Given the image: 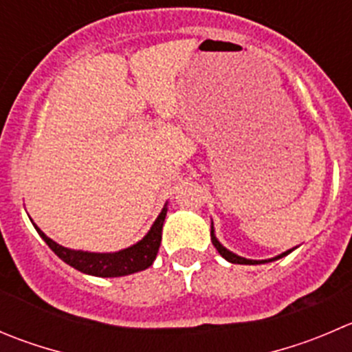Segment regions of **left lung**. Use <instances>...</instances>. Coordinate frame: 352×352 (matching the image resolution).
<instances>
[{
	"mask_svg": "<svg viewBox=\"0 0 352 352\" xmlns=\"http://www.w3.org/2000/svg\"><path fill=\"white\" fill-rule=\"evenodd\" d=\"M211 242H213V245L214 248H217V251L220 252L221 256H223L225 259H227V261H230V263H237V265H261V263H270V261H275V259H280V258H284V256H287L289 252L292 251V249H289V251H285V252H282V254H278V256H275V258H272V259H245V258H242V256H237V254H234V252L232 251H228L227 248H223V245L220 244V242H218V239L214 237V230H213V223H211Z\"/></svg>",
	"mask_w": 352,
	"mask_h": 352,
	"instance_id": "left-lung-1",
	"label": "left lung"
}]
</instances>
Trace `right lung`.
Masks as SVG:
<instances>
[{
    "instance_id": "right-lung-1",
    "label": "right lung",
    "mask_w": 352,
    "mask_h": 352,
    "mask_svg": "<svg viewBox=\"0 0 352 352\" xmlns=\"http://www.w3.org/2000/svg\"><path fill=\"white\" fill-rule=\"evenodd\" d=\"M166 217V204L153 223L151 230L138 242L127 249L118 252H87L74 251V249L63 248L56 244L53 239L47 237L37 225H34L37 234L44 239L51 251L63 259L67 265L74 267L82 274L94 275V277H124V275L135 274V272L146 270L153 265L158 254L160 242H162V228Z\"/></svg>"
}]
</instances>
